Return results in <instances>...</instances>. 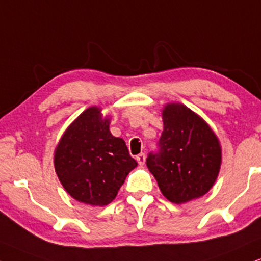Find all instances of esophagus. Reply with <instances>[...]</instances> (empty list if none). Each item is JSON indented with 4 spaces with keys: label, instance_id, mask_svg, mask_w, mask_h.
Returning a JSON list of instances; mask_svg holds the SVG:
<instances>
[{
    "label": "esophagus",
    "instance_id": "1",
    "mask_svg": "<svg viewBox=\"0 0 261 261\" xmlns=\"http://www.w3.org/2000/svg\"><path fill=\"white\" fill-rule=\"evenodd\" d=\"M136 160H137V163L140 164V165H143L144 161H146V155H144V153L138 154L137 156H136Z\"/></svg>",
    "mask_w": 261,
    "mask_h": 261
}]
</instances>
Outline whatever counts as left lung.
Returning <instances> with one entry per match:
<instances>
[{
	"mask_svg": "<svg viewBox=\"0 0 261 261\" xmlns=\"http://www.w3.org/2000/svg\"><path fill=\"white\" fill-rule=\"evenodd\" d=\"M163 119L158 149L148 154L146 163L164 196L174 203H184L212 188L222 150L208 125L184 105H167Z\"/></svg>",
	"mask_w": 261,
	"mask_h": 261,
	"instance_id": "1",
	"label": "left lung"
}]
</instances>
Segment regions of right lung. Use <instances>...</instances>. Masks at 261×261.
Wrapping results in <instances>:
<instances>
[{"label": "right lung", "instance_id": "1", "mask_svg": "<svg viewBox=\"0 0 261 261\" xmlns=\"http://www.w3.org/2000/svg\"><path fill=\"white\" fill-rule=\"evenodd\" d=\"M55 171L68 194L81 202L105 206L114 200L137 166L121 138L112 136L110 120L88 108L66 130L55 150Z\"/></svg>", "mask_w": 261, "mask_h": 261}]
</instances>
